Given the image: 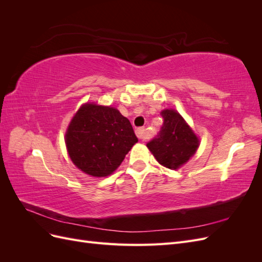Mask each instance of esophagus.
<instances>
[{
  "mask_svg": "<svg viewBox=\"0 0 262 262\" xmlns=\"http://www.w3.org/2000/svg\"><path fill=\"white\" fill-rule=\"evenodd\" d=\"M136 133H137V137L140 139V140H146V131L144 128H139L136 130Z\"/></svg>",
  "mask_w": 262,
  "mask_h": 262,
  "instance_id": "obj_1",
  "label": "esophagus"
}]
</instances>
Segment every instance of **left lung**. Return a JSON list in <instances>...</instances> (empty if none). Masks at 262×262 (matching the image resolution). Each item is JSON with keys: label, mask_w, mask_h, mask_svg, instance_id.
Instances as JSON below:
<instances>
[{"label": "left lung", "mask_w": 262, "mask_h": 262, "mask_svg": "<svg viewBox=\"0 0 262 262\" xmlns=\"http://www.w3.org/2000/svg\"><path fill=\"white\" fill-rule=\"evenodd\" d=\"M161 115L164 118L162 130L146 146L164 167L178 169L195 154L200 139L176 109L165 108Z\"/></svg>", "instance_id": "obj_1"}]
</instances>
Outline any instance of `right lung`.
<instances>
[{
  "label": "right lung",
  "instance_id": "right-lung-1",
  "mask_svg": "<svg viewBox=\"0 0 262 262\" xmlns=\"http://www.w3.org/2000/svg\"><path fill=\"white\" fill-rule=\"evenodd\" d=\"M66 146L76 167L92 177H107L138 142L130 121L112 106L87 101L66 131Z\"/></svg>",
  "mask_w": 262,
  "mask_h": 262
}]
</instances>
